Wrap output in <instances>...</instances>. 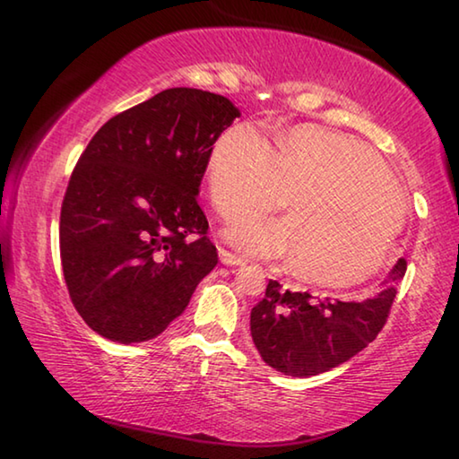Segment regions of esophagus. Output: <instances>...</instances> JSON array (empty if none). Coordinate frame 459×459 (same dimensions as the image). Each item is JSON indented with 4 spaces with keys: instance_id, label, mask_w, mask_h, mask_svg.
<instances>
[{
    "instance_id": "1",
    "label": "esophagus",
    "mask_w": 459,
    "mask_h": 459,
    "mask_svg": "<svg viewBox=\"0 0 459 459\" xmlns=\"http://www.w3.org/2000/svg\"><path fill=\"white\" fill-rule=\"evenodd\" d=\"M219 255H221V261L224 263V265H245V259L238 257V255L227 251V248H219Z\"/></svg>"
}]
</instances>
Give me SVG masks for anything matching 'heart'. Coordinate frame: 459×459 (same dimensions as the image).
I'll list each match as a JSON object with an SVG mask.
<instances>
[{
	"mask_svg": "<svg viewBox=\"0 0 459 459\" xmlns=\"http://www.w3.org/2000/svg\"><path fill=\"white\" fill-rule=\"evenodd\" d=\"M208 190L214 211L237 219L227 230L232 245L291 257L299 279L333 290L375 275L407 219L405 196L378 155L317 126L290 129L277 150L248 123L224 129L208 155ZM287 197L290 220L258 219Z\"/></svg>",
	"mask_w": 459,
	"mask_h": 459,
	"instance_id": "obj_1",
	"label": "heart"
}]
</instances>
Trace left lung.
<instances>
[{
  "label": "left lung",
  "instance_id": "left-lung-1",
  "mask_svg": "<svg viewBox=\"0 0 459 459\" xmlns=\"http://www.w3.org/2000/svg\"><path fill=\"white\" fill-rule=\"evenodd\" d=\"M405 271L407 261L399 259L385 290L362 301L314 299L271 279L251 312V336L263 360L290 377H314L351 360L385 328Z\"/></svg>",
  "mask_w": 459,
  "mask_h": 459
}]
</instances>
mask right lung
<instances>
[{
	"mask_svg": "<svg viewBox=\"0 0 459 459\" xmlns=\"http://www.w3.org/2000/svg\"><path fill=\"white\" fill-rule=\"evenodd\" d=\"M227 97L166 89L108 119L81 153L60 208V259L76 312L121 344L158 336L219 263L198 204Z\"/></svg>",
	"mask_w": 459,
	"mask_h": 459,
	"instance_id": "right-lung-1",
	"label": "right lung"
}]
</instances>
